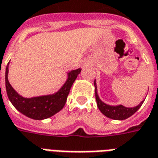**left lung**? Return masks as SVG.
<instances>
[{"instance_id": "obj_1", "label": "left lung", "mask_w": 158, "mask_h": 158, "mask_svg": "<svg viewBox=\"0 0 158 158\" xmlns=\"http://www.w3.org/2000/svg\"><path fill=\"white\" fill-rule=\"evenodd\" d=\"M94 88H95V99H96L97 106L100 110L103 115H105L106 117L110 118L113 120H119V121H122V120H126L130 116H131L133 114H135V112L138 110L141 105L143 104L144 100H142L138 106H135V107H125L122 105H118V106H110L107 105L106 103H104L102 100H100V97L97 94V85L96 81L94 80Z\"/></svg>"}]
</instances>
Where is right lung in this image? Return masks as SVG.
<instances>
[{
    "instance_id": "obj_1",
    "label": "right lung",
    "mask_w": 158,
    "mask_h": 158,
    "mask_svg": "<svg viewBox=\"0 0 158 158\" xmlns=\"http://www.w3.org/2000/svg\"><path fill=\"white\" fill-rule=\"evenodd\" d=\"M8 63L6 68V89L9 100L18 111L33 120H44L55 115L64 108L69 94L70 89L75 81L81 69L71 70L68 73V79L60 89L54 94L42 96L25 98L20 95L8 81Z\"/></svg>"
}]
</instances>
